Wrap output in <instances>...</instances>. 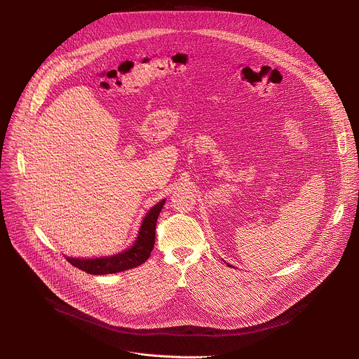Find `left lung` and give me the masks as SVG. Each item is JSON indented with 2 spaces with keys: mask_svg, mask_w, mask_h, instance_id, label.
I'll return each mask as SVG.
<instances>
[{
  "mask_svg": "<svg viewBox=\"0 0 359 359\" xmlns=\"http://www.w3.org/2000/svg\"><path fill=\"white\" fill-rule=\"evenodd\" d=\"M229 266H230V264H229ZM230 267H231V266H230Z\"/></svg>",
  "mask_w": 359,
  "mask_h": 359,
  "instance_id": "left-lung-1",
  "label": "left lung"
}]
</instances>
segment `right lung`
<instances>
[{
  "label": "right lung",
  "mask_w": 359,
  "mask_h": 359,
  "mask_svg": "<svg viewBox=\"0 0 359 359\" xmlns=\"http://www.w3.org/2000/svg\"><path fill=\"white\" fill-rule=\"evenodd\" d=\"M163 204H165V200L159 201L156 206H153L150 212L146 215V217L142 222L137 240L130 248L125 250L121 254L112 255V257H104V259L79 260V259L67 257L68 263H71L74 267L82 271H86L89 274H97V276L114 274V273L130 270L143 264L150 257L153 245H155L156 222H158L159 213L163 209Z\"/></svg>",
  "instance_id": "right-lung-1"
}]
</instances>
